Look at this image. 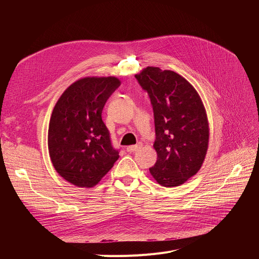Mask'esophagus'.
<instances>
[{
	"label": "esophagus",
	"mask_w": 259,
	"mask_h": 259,
	"mask_svg": "<svg viewBox=\"0 0 259 259\" xmlns=\"http://www.w3.org/2000/svg\"><path fill=\"white\" fill-rule=\"evenodd\" d=\"M142 147H143V144H142V143H139V144H137V145L128 146L126 149H127V151H128V152H135V151L140 150V149H141Z\"/></svg>",
	"instance_id": "34e87169"
}]
</instances>
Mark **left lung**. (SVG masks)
Returning a JSON list of instances; mask_svg holds the SVG:
<instances>
[{
  "mask_svg": "<svg viewBox=\"0 0 259 259\" xmlns=\"http://www.w3.org/2000/svg\"><path fill=\"white\" fill-rule=\"evenodd\" d=\"M135 77L154 113L157 159L149 171L161 186L183 185L198 172L207 154L206 109L194 87L174 71L147 67Z\"/></svg>",
  "mask_w": 259,
  "mask_h": 259,
  "instance_id": "8db88e82",
  "label": "left lung"
}]
</instances>
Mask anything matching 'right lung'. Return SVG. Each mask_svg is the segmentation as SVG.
<instances>
[{
	"mask_svg": "<svg viewBox=\"0 0 259 259\" xmlns=\"http://www.w3.org/2000/svg\"><path fill=\"white\" fill-rule=\"evenodd\" d=\"M119 85L114 76L80 78L53 108L48 129L50 159L62 178L76 187L97 185L118 158L102 111Z\"/></svg>",
	"mask_w": 259,
	"mask_h": 259,
	"instance_id": "right-lung-1",
	"label": "right lung"
}]
</instances>
